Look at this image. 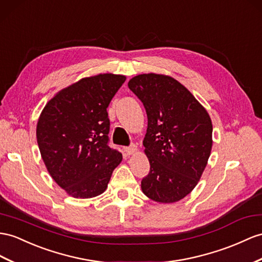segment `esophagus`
Here are the masks:
<instances>
[{
	"label": "esophagus",
	"mask_w": 262,
	"mask_h": 262,
	"mask_svg": "<svg viewBox=\"0 0 262 262\" xmlns=\"http://www.w3.org/2000/svg\"><path fill=\"white\" fill-rule=\"evenodd\" d=\"M137 150V146L135 144H132L128 147H125V151L127 155H133V154H135Z\"/></svg>",
	"instance_id": "1"
}]
</instances>
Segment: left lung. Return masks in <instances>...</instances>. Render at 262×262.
Masks as SVG:
<instances>
[{"mask_svg": "<svg viewBox=\"0 0 262 262\" xmlns=\"http://www.w3.org/2000/svg\"><path fill=\"white\" fill-rule=\"evenodd\" d=\"M146 110L144 147L149 159L142 179L145 195L170 204L186 197L201 177L212 146L207 111L184 85L159 74H142L128 82Z\"/></svg>", "mask_w": 262, "mask_h": 262, "instance_id": "1", "label": "left lung"}]
</instances>
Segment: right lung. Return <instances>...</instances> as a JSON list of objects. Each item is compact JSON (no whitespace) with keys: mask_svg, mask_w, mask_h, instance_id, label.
Here are the masks:
<instances>
[{"mask_svg":"<svg viewBox=\"0 0 262 262\" xmlns=\"http://www.w3.org/2000/svg\"><path fill=\"white\" fill-rule=\"evenodd\" d=\"M125 80L115 74L80 79L56 94L39 116L36 137L46 168L73 197L103 193L122 162L110 147L107 107Z\"/></svg>","mask_w":262,"mask_h":262,"instance_id":"obj_1","label":"right lung"}]
</instances>
